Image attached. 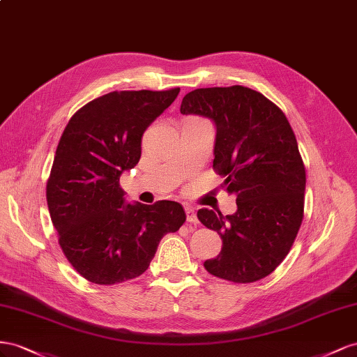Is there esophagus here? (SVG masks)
I'll list each match as a JSON object with an SVG mask.
<instances>
[{"instance_id":"34e87169","label":"esophagus","mask_w":357,"mask_h":357,"mask_svg":"<svg viewBox=\"0 0 357 357\" xmlns=\"http://www.w3.org/2000/svg\"><path fill=\"white\" fill-rule=\"evenodd\" d=\"M185 213H187V221L188 222H192V224H197L199 222L196 212H195V209H192L191 206H185Z\"/></svg>"}]
</instances>
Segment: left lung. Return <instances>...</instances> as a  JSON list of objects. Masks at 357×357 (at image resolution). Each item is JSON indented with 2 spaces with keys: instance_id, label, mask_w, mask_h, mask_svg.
Here are the masks:
<instances>
[{
  "instance_id": "obj_1",
  "label": "left lung",
  "mask_w": 357,
  "mask_h": 357,
  "mask_svg": "<svg viewBox=\"0 0 357 357\" xmlns=\"http://www.w3.org/2000/svg\"><path fill=\"white\" fill-rule=\"evenodd\" d=\"M182 115H199L217 128L213 169L236 196L231 215L199 209L203 226L222 239L205 269L233 282L268 277L286 259L303 218L305 166L282 110L257 91L235 85L200 88L181 103Z\"/></svg>"
}]
</instances>
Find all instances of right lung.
Segmentation results:
<instances>
[{
  "mask_svg": "<svg viewBox=\"0 0 357 357\" xmlns=\"http://www.w3.org/2000/svg\"><path fill=\"white\" fill-rule=\"evenodd\" d=\"M178 94L179 88L114 91L80 107L59 139L47 208L67 260L91 282L139 277L162 236L185 222L178 202L127 203L119 185L122 172L140 160L145 130Z\"/></svg>",
  "mask_w": 357,
  "mask_h": 357,
  "instance_id": "1",
  "label": "right lung"
}]
</instances>
